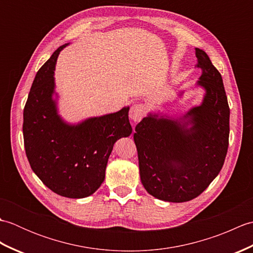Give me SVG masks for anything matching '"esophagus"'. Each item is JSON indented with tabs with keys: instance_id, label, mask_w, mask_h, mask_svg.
Listing matches in <instances>:
<instances>
[{
	"instance_id": "obj_1",
	"label": "esophagus",
	"mask_w": 253,
	"mask_h": 253,
	"mask_svg": "<svg viewBox=\"0 0 253 253\" xmlns=\"http://www.w3.org/2000/svg\"><path fill=\"white\" fill-rule=\"evenodd\" d=\"M146 113V106L142 103H133L129 110V117L132 122H140Z\"/></svg>"
}]
</instances>
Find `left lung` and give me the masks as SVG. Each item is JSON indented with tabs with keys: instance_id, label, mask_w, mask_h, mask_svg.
<instances>
[{
	"instance_id": "obj_1",
	"label": "left lung",
	"mask_w": 253,
	"mask_h": 253,
	"mask_svg": "<svg viewBox=\"0 0 253 253\" xmlns=\"http://www.w3.org/2000/svg\"><path fill=\"white\" fill-rule=\"evenodd\" d=\"M201 105L179 120L149 114L133 133L140 178L150 195L169 202L192 200L221 171L228 149L229 106L221 74L196 47ZM191 125L190 127L187 126Z\"/></svg>"
}]
</instances>
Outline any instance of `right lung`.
Here are the masks:
<instances>
[{
	"instance_id": "right-lung-1",
	"label": "right lung",
	"mask_w": 253,
	"mask_h": 253,
	"mask_svg": "<svg viewBox=\"0 0 253 253\" xmlns=\"http://www.w3.org/2000/svg\"><path fill=\"white\" fill-rule=\"evenodd\" d=\"M53 53L38 71L24 109V143L27 159L41 181L57 195L80 199L92 195L105 178L114 143L132 131L129 107L69 125L57 114Z\"/></svg>"
}]
</instances>
